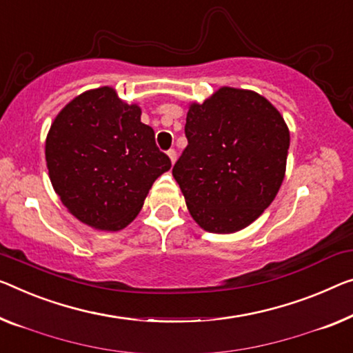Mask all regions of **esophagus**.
Instances as JSON below:
<instances>
[{
  "instance_id": "34e87169",
  "label": "esophagus",
  "mask_w": 353,
  "mask_h": 353,
  "mask_svg": "<svg viewBox=\"0 0 353 353\" xmlns=\"http://www.w3.org/2000/svg\"><path fill=\"white\" fill-rule=\"evenodd\" d=\"M168 157H170V160H171V165H174V163H176V159H177V155H176V150H174V149L168 150Z\"/></svg>"
}]
</instances>
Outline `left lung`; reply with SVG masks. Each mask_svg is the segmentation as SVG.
I'll return each mask as SVG.
<instances>
[{
    "instance_id": "left-lung-1",
    "label": "left lung",
    "mask_w": 353,
    "mask_h": 353,
    "mask_svg": "<svg viewBox=\"0 0 353 353\" xmlns=\"http://www.w3.org/2000/svg\"><path fill=\"white\" fill-rule=\"evenodd\" d=\"M185 136L172 176L194 222L219 234L249 227L285 176L290 131L281 112L256 92L222 87L188 106Z\"/></svg>"
}]
</instances>
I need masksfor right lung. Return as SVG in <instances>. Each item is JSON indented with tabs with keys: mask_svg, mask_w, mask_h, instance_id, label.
Wrapping results in <instances>:
<instances>
[{
	"mask_svg": "<svg viewBox=\"0 0 353 353\" xmlns=\"http://www.w3.org/2000/svg\"><path fill=\"white\" fill-rule=\"evenodd\" d=\"M49 177L61 203L88 227L119 231L143 208L152 183L171 168L138 104L112 87L76 97L50 125L46 139Z\"/></svg>",
	"mask_w": 353,
	"mask_h": 353,
	"instance_id": "obj_1",
	"label": "right lung"
}]
</instances>
